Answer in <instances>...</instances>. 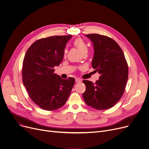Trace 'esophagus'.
<instances>
[{
  "label": "esophagus",
  "mask_w": 149,
  "mask_h": 149,
  "mask_svg": "<svg viewBox=\"0 0 149 149\" xmlns=\"http://www.w3.org/2000/svg\"><path fill=\"white\" fill-rule=\"evenodd\" d=\"M75 81L77 83H80V82H82V80L81 79H79V78H76V80H75Z\"/></svg>",
  "instance_id": "esophagus-1"
}]
</instances>
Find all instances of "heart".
<instances>
[{
    "mask_svg": "<svg viewBox=\"0 0 149 149\" xmlns=\"http://www.w3.org/2000/svg\"><path fill=\"white\" fill-rule=\"evenodd\" d=\"M73 45L82 55L85 53H88V48L87 45L81 39L79 38L76 39L73 42Z\"/></svg>",
    "mask_w": 149,
    "mask_h": 149,
    "instance_id": "obj_1",
    "label": "heart"
}]
</instances>
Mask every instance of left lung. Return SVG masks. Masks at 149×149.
I'll use <instances>...</instances> for the list:
<instances>
[{"mask_svg": "<svg viewBox=\"0 0 149 149\" xmlns=\"http://www.w3.org/2000/svg\"><path fill=\"white\" fill-rule=\"evenodd\" d=\"M93 42L92 67L100 74L95 84L84 80L85 103L97 110L113 107L120 99L128 78V67L119 45L113 39L98 34L85 35Z\"/></svg>", "mask_w": 149, "mask_h": 149, "instance_id": "8db88e82", "label": "left lung"}]
</instances>
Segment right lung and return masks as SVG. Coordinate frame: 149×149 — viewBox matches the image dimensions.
<instances>
[{"label":"right lung","instance_id":"right-lung-1","mask_svg":"<svg viewBox=\"0 0 149 149\" xmlns=\"http://www.w3.org/2000/svg\"><path fill=\"white\" fill-rule=\"evenodd\" d=\"M71 35L43 38L34 42L27 51L22 64V82L30 97L45 110L63 107L69 97L75 79H62L54 73L61 63L65 45Z\"/></svg>","mask_w":149,"mask_h":149}]
</instances>
